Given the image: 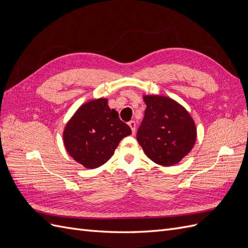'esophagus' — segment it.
Listing matches in <instances>:
<instances>
[{
  "label": "esophagus",
  "instance_id": "1",
  "mask_svg": "<svg viewBox=\"0 0 248 248\" xmlns=\"http://www.w3.org/2000/svg\"><path fill=\"white\" fill-rule=\"evenodd\" d=\"M128 125H129V127H130V128H131L132 134L136 133V127H137V124H136V122H134V121H130V122L128 123Z\"/></svg>",
  "mask_w": 248,
  "mask_h": 248
}]
</instances>
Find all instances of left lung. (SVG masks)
Here are the masks:
<instances>
[{"label": "left lung", "mask_w": 248, "mask_h": 248, "mask_svg": "<svg viewBox=\"0 0 248 248\" xmlns=\"http://www.w3.org/2000/svg\"><path fill=\"white\" fill-rule=\"evenodd\" d=\"M145 117L137 140L155 163L170 167L188 154L197 140V127L189 112L170 97L144 95Z\"/></svg>", "instance_id": "obj_1"}]
</instances>
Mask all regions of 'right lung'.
Returning <instances> with one entry per match:
<instances>
[{
	"label": "right lung",
	"mask_w": 248,
	"mask_h": 248,
	"mask_svg": "<svg viewBox=\"0 0 248 248\" xmlns=\"http://www.w3.org/2000/svg\"><path fill=\"white\" fill-rule=\"evenodd\" d=\"M131 129L122 122L107 98L82 104L67 122L63 131L66 151L87 169H96L114 155L119 142Z\"/></svg>",
	"instance_id": "add662e5"
}]
</instances>
